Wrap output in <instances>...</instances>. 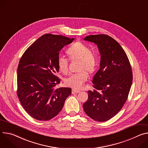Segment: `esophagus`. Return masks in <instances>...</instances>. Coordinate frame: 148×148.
Instances as JSON below:
<instances>
[{"mask_svg":"<svg viewBox=\"0 0 148 148\" xmlns=\"http://www.w3.org/2000/svg\"><path fill=\"white\" fill-rule=\"evenodd\" d=\"M79 91H80L79 90H75V89H73V90H72V93H73V94L78 93Z\"/></svg>","mask_w":148,"mask_h":148,"instance_id":"34e87169","label":"esophagus"}]
</instances>
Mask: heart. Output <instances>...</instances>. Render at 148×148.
Wrapping results in <instances>:
<instances>
[{
  "label": "heart",
  "instance_id": "obj_1",
  "mask_svg": "<svg viewBox=\"0 0 148 148\" xmlns=\"http://www.w3.org/2000/svg\"><path fill=\"white\" fill-rule=\"evenodd\" d=\"M67 53L71 60H79V72L73 73L65 79V83L75 89L82 88L89 77L90 73L95 71L97 65V57L95 53L90 51V48L82 42L74 43L68 49ZM57 62L61 72L66 74L69 72V60L64 56L59 55Z\"/></svg>",
  "mask_w": 148,
  "mask_h": 148
}]
</instances>
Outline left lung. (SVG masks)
Instances as JSON below:
<instances>
[{"mask_svg":"<svg viewBox=\"0 0 148 148\" xmlns=\"http://www.w3.org/2000/svg\"><path fill=\"white\" fill-rule=\"evenodd\" d=\"M96 44L101 55L100 69L92 79L93 91L83 104L86 113L98 122L114 117L126 101L132 84L131 65L126 52L112 37L104 34L87 36Z\"/></svg>","mask_w":148,"mask_h":148,"instance_id":"1","label":"left lung"}]
</instances>
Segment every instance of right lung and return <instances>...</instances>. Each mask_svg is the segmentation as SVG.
Returning a JSON list of instances; mask_svg holds the SVG:
<instances>
[{
    "label": "right lung",
    "mask_w": 148,
    "mask_h": 148,
    "mask_svg": "<svg viewBox=\"0 0 148 148\" xmlns=\"http://www.w3.org/2000/svg\"><path fill=\"white\" fill-rule=\"evenodd\" d=\"M74 39L45 34L39 38L22 55L17 70V95L25 110L33 118L46 121L62 110L70 88L55 87L60 83L56 75L60 51Z\"/></svg>",
    "instance_id": "1"
}]
</instances>
